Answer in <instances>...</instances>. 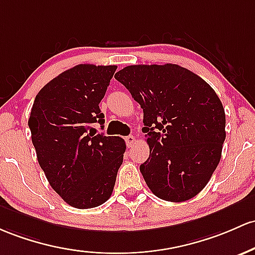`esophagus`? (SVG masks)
Here are the masks:
<instances>
[{"label": "esophagus", "instance_id": "obj_1", "mask_svg": "<svg viewBox=\"0 0 255 255\" xmlns=\"http://www.w3.org/2000/svg\"><path fill=\"white\" fill-rule=\"evenodd\" d=\"M134 142H135V136H133V135L126 136V144H127L128 147H132Z\"/></svg>", "mask_w": 255, "mask_h": 255}]
</instances>
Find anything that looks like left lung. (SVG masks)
<instances>
[{"label":"left lung","mask_w":255,"mask_h":255,"mask_svg":"<svg viewBox=\"0 0 255 255\" xmlns=\"http://www.w3.org/2000/svg\"><path fill=\"white\" fill-rule=\"evenodd\" d=\"M115 78L144 113L150 156L140 172L152 194L170 202L200 194L219 164L226 136L214 89L175 64L126 66Z\"/></svg>","instance_id":"1"}]
</instances>
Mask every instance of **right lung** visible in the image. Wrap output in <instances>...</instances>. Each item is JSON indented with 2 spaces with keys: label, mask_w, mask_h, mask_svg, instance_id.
<instances>
[{
  "label": "right lung",
  "mask_w": 255,
  "mask_h": 255,
  "mask_svg": "<svg viewBox=\"0 0 255 255\" xmlns=\"http://www.w3.org/2000/svg\"><path fill=\"white\" fill-rule=\"evenodd\" d=\"M116 65L80 64L38 92L29 119L38 163L52 189L70 206L94 208L110 198L126 142L97 134L104 125L99 103Z\"/></svg>",
  "instance_id": "1"
}]
</instances>
